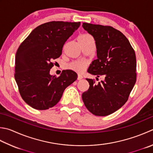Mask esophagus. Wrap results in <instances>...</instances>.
<instances>
[{"instance_id": "1", "label": "esophagus", "mask_w": 153, "mask_h": 153, "mask_svg": "<svg viewBox=\"0 0 153 153\" xmlns=\"http://www.w3.org/2000/svg\"><path fill=\"white\" fill-rule=\"evenodd\" d=\"M82 79H83V76L82 75L78 74V76H77V80H81Z\"/></svg>"}]
</instances>
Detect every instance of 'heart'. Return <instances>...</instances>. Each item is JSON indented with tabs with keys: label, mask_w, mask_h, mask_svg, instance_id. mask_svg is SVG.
<instances>
[{
	"label": "heart",
	"mask_w": 153,
	"mask_h": 153,
	"mask_svg": "<svg viewBox=\"0 0 153 153\" xmlns=\"http://www.w3.org/2000/svg\"><path fill=\"white\" fill-rule=\"evenodd\" d=\"M89 39H92V37L89 34H82L80 35L77 38L79 43L85 42L88 41ZM88 65V62L87 61H82V60H76L73 61L68 64V68L71 69L77 73H82L84 71L86 67Z\"/></svg>",
	"instance_id": "obj_1"
}]
</instances>
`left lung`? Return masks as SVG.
Instances as JSON below:
<instances>
[{"label": "left lung", "instance_id": "left-lung-1", "mask_svg": "<svg viewBox=\"0 0 153 153\" xmlns=\"http://www.w3.org/2000/svg\"><path fill=\"white\" fill-rule=\"evenodd\" d=\"M82 26L94 36L97 48V59L88 71L105 77L97 84L94 79H86L89 88L83 93L82 100L92 114L109 115L127 102L135 84V52L125 36L112 26L85 22Z\"/></svg>", "mask_w": 153, "mask_h": 153}]
</instances>
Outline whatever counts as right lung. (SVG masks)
<instances>
[{
	"label": "right lung",
	"instance_id": "obj_1",
	"mask_svg": "<svg viewBox=\"0 0 153 153\" xmlns=\"http://www.w3.org/2000/svg\"><path fill=\"white\" fill-rule=\"evenodd\" d=\"M80 22L52 21L33 30L17 50L14 77L21 97L37 110H46L59 102L65 89L77 79L75 71L63 70L51 76L53 60L61 56L68 39Z\"/></svg>",
	"mask_w": 153,
	"mask_h": 153
}]
</instances>
